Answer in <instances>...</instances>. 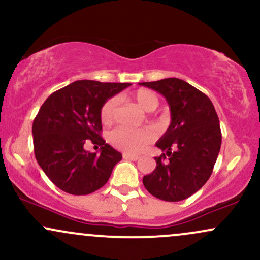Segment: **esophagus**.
<instances>
[{
  "label": "esophagus",
  "mask_w": 260,
  "mask_h": 260,
  "mask_svg": "<svg viewBox=\"0 0 260 260\" xmlns=\"http://www.w3.org/2000/svg\"><path fill=\"white\" fill-rule=\"evenodd\" d=\"M123 159L136 161V160L139 159V156H138V155H132V154H123Z\"/></svg>",
  "instance_id": "esophagus-1"
}]
</instances>
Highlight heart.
Instances as JSON below:
<instances>
[{
	"label": "heart",
	"mask_w": 260,
	"mask_h": 260,
	"mask_svg": "<svg viewBox=\"0 0 260 260\" xmlns=\"http://www.w3.org/2000/svg\"><path fill=\"white\" fill-rule=\"evenodd\" d=\"M132 100L144 111L151 112L157 109L160 104L159 95L150 89H138L132 94ZM118 107V99L110 98L104 103L100 110V118L104 124H111L116 120ZM154 132L150 128H127L117 127L109 133L110 143L118 150L127 154L140 153L149 143L153 142Z\"/></svg>",
	"instance_id": "obj_1"
}]
</instances>
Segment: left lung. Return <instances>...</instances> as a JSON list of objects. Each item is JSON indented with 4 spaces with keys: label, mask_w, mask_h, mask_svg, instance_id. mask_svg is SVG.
<instances>
[{
    "label": "left lung",
    "mask_w": 260,
    "mask_h": 260,
    "mask_svg": "<svg viewBox=\"0 0 260 260\" xmlns=\"http://www.w3.org/2000/svg\"><path fill=\"white\" fill-rule=\"evenodd\" d=\"M168 100L171 124L156 143L162 150L156 168L143 177L150 194L161 201L180 202L207 183L215 165L221 129L210 99L184 80L166 78L140 83Z\"/></svg>",
    "instance_id": "obj_1"
}]
</instances>
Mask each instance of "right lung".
Instances as JSON below:
<instances>
[{
	"label": "right lung",
	"instance_id": "add662e5",
	"mask_svg": "<svg viewBox=\"0 0 260 260\" xmlns=\"http://www.w3.org/2000/svg\"><path fill=\"white\" fill-rule=\"evenodd\" d=\"M129 83L77 80L52 92L32 122L38 164L59 189L74 196L95 192L109 181L122 154L101 137L100 110L107 99ZM101 147V154L84 150L85 142Z\"/></svg>",
	"mask_w": 260,
	"mask_h": 260
}]
</instances>
